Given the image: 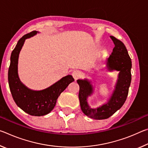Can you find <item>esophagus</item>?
Returning <instances> with one entry per match:
<instances>
[{"mask_svg": "<svg viewBox=\"0 0 148 148\" xmlns=\"http://www.w3.org/2000/svg\"><path fill=\"white\" fill-rule=\"evenodd\" d=\"M81 76H82V74L79 71H75L72 72V76H73L75 80H77V79H79V77H81Z\"/></svg>", "mask_w": 148, "mask_h": 148, "instance_id": "34e87169", "label": "esophagus"}]
</instances>
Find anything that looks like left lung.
<instances>
[{"label": "left lung", "instance_id": "1", "mask_svg": "<svg viewBox=\"0 0 148 148\" xmlns=\"http://www.w3.org/2000/svg\"><path fill=\"white\" fill-rule=\"evenodd\" d=\"M110 38L115 47L106 60V69L110 72L118 71L119 74L115 89L106 103L95 108L89 106L87 98L94 92L91 82L87 79L77 80L79 86L78 96L82 112L87 116L95 119L108 118L121 108L127 99L131 82L132 62L126 47L114 36H110Z\"/></svg>", "mask_w": 148, "mask_h": 148}]
</instances>
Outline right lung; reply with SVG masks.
Returning <instances> with one entry per match:
<instances>
[{
  "instance_id": "obj_1",
  "label": "right lung",
  "mask_w": 148,
  "mask_h": 148,
  "mask_svg": "<svg viewBox=\"0 0 148 148\" xmlns=\"http://www.w3.org/2000/svg\"><path fill=\"white\" fill-rule=\"evenodd\" d=\"M37 33L38 31H32L24 35L17 42L10 57L8 83L12 97L17 106L31 116H42L54 108L59 95L74 79L71 75H67L47 88L40 91L29 89L20 81L17 72L19 53L25 40Z\"/></svg>"
}]
</instances>
